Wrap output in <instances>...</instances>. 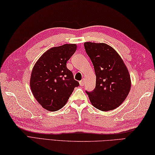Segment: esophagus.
<instances>
[{"mask_svg":"<svg viewBox=\"0 0 155 155\" xmlns=\"http://www.w3.org/2000/svg\"><path fill=\"white\" fill-rule=\"evenodd\" d=\"M79 84L81 86H84V85H85V80L83 79L82 81H81L79 82Z\"/></svg>","mask_w":155,"mask_h":155,"instance_id":"1","label":"esophagus"}]
</instances>
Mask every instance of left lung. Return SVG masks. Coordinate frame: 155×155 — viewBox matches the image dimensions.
<instances>
[{"label": "left lung", "mask_w": 155, "mask_h": 155, "mask_svg": "<svg viewBox=\"0 0 155 155\" xmlns=\"http://www.w3.org/2000/svg\"><path fill=\"white\" fill-rule=\"evenodd\" d=\"M84 47L94 66L95 88L87 91L91 104L102 111L112 110L124 102L131 89V78L122 58L106 43L86 42Z\"/></svg>", "instance_id": "left-lung-1"}]
</instances>
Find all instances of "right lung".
<instances>
[{"instance_id": "add662e5", "label": "right lung", "mask_w": 155, "mask_h": 155, "mask_svg": "<svg viewBox=\"0 0 155 155\" xmlns=\"http://www.w3.org/2000/svg\"><path fill=\"white\" fill-rule=\"evenodd\" d=\"M76 44H65L47 50L33 67L30 85L43 108L56 111L66 104L74 87L79 85L66 62L77 50Z\"/></svg>"}]
</instances>
